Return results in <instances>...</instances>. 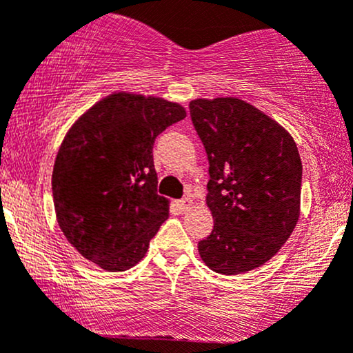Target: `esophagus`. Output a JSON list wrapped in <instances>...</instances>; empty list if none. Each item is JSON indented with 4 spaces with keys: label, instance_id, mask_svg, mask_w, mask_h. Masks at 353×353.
I'll use <instances>...</instances> for the list:
<instances>
[{
    "label": "esophagus",
    "instance_id": "34e87169",
    "mask_svg": "<svg viewBox=\"0 0 353 353\" xmlns=\"http://www.w3.org/2000/svg\"><path fill=\"white\" fill-rule=\"evenodd\" d=\"M177 206L183 209V211H189V209L194 206V203H192L191 197H184V199L177 201Z\"/></svg>",
    "mask_w": 353,
    "mask_h": 353
}]
</instances>
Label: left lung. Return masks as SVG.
I'll list each match as a JSON object with an SVG mask.
<instances>
[{"label": "left lung", "instance_id": "left-lung-1", "mask_svg": "<svg viewBox=\"0 0 353 353\" xmlns=\"http://www.w3.org/2000/svg\"><path fill=\"white\" fill-rule=\"evenodd\" d=\"M189 108L208 154L206 204L214 219L199 256L221 274L259 268L300 218L298 147L283 125L238 97L194 99Z\"/></svg>", "mask_w": 353, "mask_h": 353}]
</instances>
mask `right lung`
Wrapping results in <instances>:
<instances>
[{"label":"right lung","mask_w":353,"mask_h":353,"mask_svg":"<svg viewBox=\"0 0 353 353\" xmlns=\"http://www.w3.org/2000/svg\"><path fill=\"white\" fill-rule=\"evenodd\" d=\"M185 117L177 102L112 92L73 122L52 174L53 206L68 243L107 271H125L145 256L169 218L157 194L152 147Z\"/></svg>","instance_id":"right-lung-1"}]
</instances>
